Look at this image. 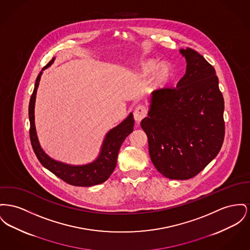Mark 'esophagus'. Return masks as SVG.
<instances>
[{
    "mask_svg": "<svg viewBox=\"0 0 250 250\" xmlns=\"http://www.w3.org/2000/svg\"><path fill=\"white\" fill-rule=\"evenodd\" d=\"M146 107L145 105H143V104H139V105L135 108V110H134V112H133L134 119H135V121H136L137 123H140L144 118L146 116Z\"/></svg>",
    "mask_w": 250,
    "mask_h": 250,
    "instance_id": "34e87169",
    "label": "esophagus"
}]
</instances>
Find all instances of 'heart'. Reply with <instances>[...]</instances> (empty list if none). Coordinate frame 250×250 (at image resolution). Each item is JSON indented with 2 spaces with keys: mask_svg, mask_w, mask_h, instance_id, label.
Listing matches in <instances>:
<instances>
[{
  "mask_svg": "<svg viewBox=\"0 0 250 250\" xmlns=\"http://www.w3.org/2000/svg\"><path fill=\"white\" fill-rule=\"evenodd\" d=\"M139 72L143 75L148 76L154 74L152 79V86L155 89L165 88L173 78V69L167 63H162L156 59H145L139 64Z\"/></svg>",
  "mask_w": 250,
  "mask_h": 250,
  "instance_id": "heart-1",
  "label": "heart"
}]
</instances>
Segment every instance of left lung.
Listing matches in <instances>:
<instances>
[{
	"label": "left lung",
	"mask_w": 250,
	"mask_h": 250,
	"mask_svg": "<svg viewBox=\"0 0 250 250\" xmlns=\"http://www.w3.org/2000/svg\"><path fill=\"white\" fill-rule=\"evenodd\" d=\"M186 74L175 88L155 90L146 133L150 159L170 179L196 176L219 153L225 137L224 98L214 68L191 48L181 49Z\"/></svg>",
	"instance_id": "1"
}]
</instances>
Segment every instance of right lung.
Returning a JSON list of instances; mask_svg holds the SVG:
<instances>
[{"label": "right lung", "instance_id": "obj_1", "mask_svg": "<svg viewBox=\"0 0 250 250\" xmlns=\"http://www.w3.org/2000/svg\"><path fill=\"white\" fill-rule=\"evenodd\" d=\"M55 61V58L52 59L42 72L39 74L36 83L34 91L31 95L29 103V121H30V140L33 150L38 158L40 162L52 172L54 175L59 176L63 181L74 185V186H80V187H89L97 184H101L104 182L112 172L114 171L117 163L118 153L120 147L125 138L133 131L134 126V118L132 113H130L127 117L125 118L117 126L110 129L106 133L103 144L101 146V150L99 156L93 161L88 164L83 165H72L67 164L64 162H58L51 157H49L43 149L41 146L38 135L36 131L35 125V102H36V95L37 90L40 85L41 77L45 69L50 67L53 62Z\"/></svg>", "mask_w": 250, "mask_h": 250}]
</instances>
